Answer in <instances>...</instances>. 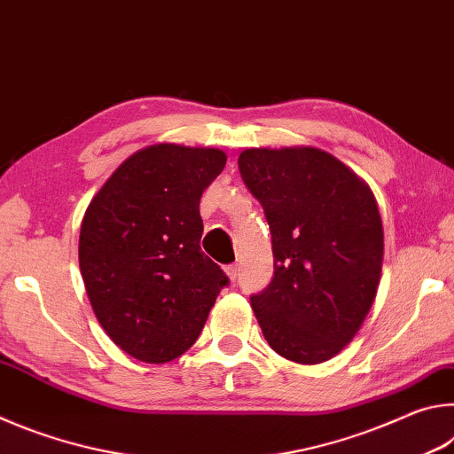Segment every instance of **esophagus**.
<instances>
[{
	"mask_svg": "<svg viewBox=\"0 0 454 454\" xmlns=\"http://www.w3.org/2000/svg\"><path fill=\"white\" fill-rule=\"evenodd\" d=\"M224 272H226V276L230 280H236V276H238V266L236 264H228V266H224Z\"/></svg>",
	"mask_w": 454,
	"mask_h": 454,
	"instance_id": "esophagus-1",
	"label": "esophagus"
}]
</instances>
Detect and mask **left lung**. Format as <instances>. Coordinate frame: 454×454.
I'll list each match as a JSON object with an SVG mask.
<instances>
[{
    "instance_id": "obj_1",
    "label": "left lung",
    "mask_w": 454,
    "mask_h": 454,
    "mask_svg": "<svg viewBox=\"0 0 454 454\" xmlns=\"http://www.w3.org/2000/svg\"><path fill=\"white\" fill-rule=\"evenodd\" d=\"M272 234L274 276L250 296L272 350L298 364L336 356L379 290L384 234L364 180L309 145L250 148L238 158Z\"/></svg>"
}]
</instances>
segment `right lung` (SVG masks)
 Here are the masks:
<instances>
[{"mask_svg":"<svg viewBox=\"0 0 454 454\" xmlns=\"http://www.w3.org/2000/svg\"><path fill=\"white\" fill-rule=\"evenodd\" d=\"M224 166L216 148L148 145L116 168L83 214L78 250L91 309L142 363L184 355L228 284L200 248V198Z\"/></svg>","mask_w":454,"mask_h":454,"instance_id":"obj_1","label":"right lung"}]
</instances>
